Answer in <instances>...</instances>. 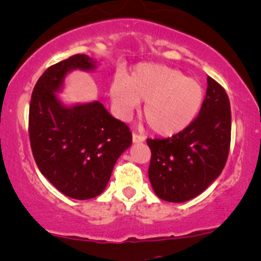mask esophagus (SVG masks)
I'll return each mask as SVG.
<instances>
[{
	"mask_svg": "<svg viewBox=\"0 0 261 261\" xmlns=\"http://www.w3.org/2000/svg\"><path fill=\"white\" fill-rule=\"evenodd\" d=\"M133 141H134V143H141V142H143V141H144V137L141 136V135L134 134L133 135Z\"/></svg>",
	"mask_w": 261,
	"mask_h": 261,
	"instance_id": "34e87169",
	"label": "esophagus"
}]
</instances>
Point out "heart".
I'll return each instance as SVG.
<instances>
[{
    "mask_svg": "<svg viewBox=\"0 0 261 261\" xmlns=\"http://www.w3.org/2000/svg\"><path fill=\"white\" fill-rule=\"evenodd\" d=\"M112 103L119 115L127 118L140 105L153 133L174 136L198 117L205 91L202 83L181 70L159 64H140L127 79L117 77L109 89Z\"/></svg>",
    "mask_w": 261,
    "mask_h": 261,
    "instance_id": "b5f03b06",
    "label": "heart"
}]
</instances>
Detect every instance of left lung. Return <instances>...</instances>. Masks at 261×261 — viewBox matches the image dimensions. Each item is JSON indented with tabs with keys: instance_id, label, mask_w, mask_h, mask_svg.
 I'll list each match as a JSON object with an SVG mask.
<instances>
[{
	"instance_id": "1",
	"label": "left lung",
	"mask_w": 261,
	"mask_h": 261,
	"mask_svg": "<svg viewBox=\"0 0 261 261\" xmlns=\"http://www.w3.org/2000/svg\"><path fill=\"white\" fill-rule=\"evenodd\" d=\"M206 96L194 121L165 140H147L152 158L148 177L161 199L184 203L199 196L226 164L231 140V108L225 90L208 76Z\"/></svg>"
}]
</instances>
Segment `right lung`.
<instances>
[{
	"mask_svg": "<svg viewBox=\"0 0 261 261\" xmlns=\"http://www.w3.org/2000/svg\"><path fill=\"white\" fill-rule=\"evenodd\" d=\"M96 59L75 55L49 67L31 95L29 136L41 174L74 199L95 198L106 190L118 158L133 143L124 122L99 100L67 105L58 93L71 71H95Z\"/></svg>",
	"mask_w": 261,
	"mask_h": 261,
	"instance_id": "right-lung-1",
	"label": "right lung"
}]
</instances>
